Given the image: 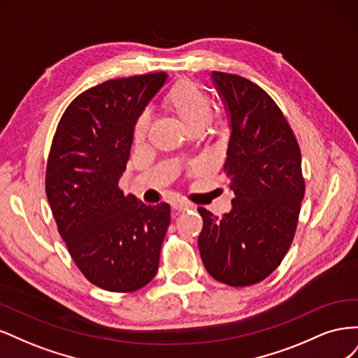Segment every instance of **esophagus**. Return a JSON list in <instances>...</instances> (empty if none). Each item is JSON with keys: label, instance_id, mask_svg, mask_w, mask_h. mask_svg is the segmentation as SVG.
I'll use <instances>...</instances> for the list:
<instances>
[{"label": "esophagus", "instance_id": "obj_1", "mask_svg": "<svg viewBox=\"0 0 358 358\" xmlns=\"http://www.w3.org/2000/svg\"><path fill=\"white\" fill-rule=\"evenodd\" d=\"M171 208H173V210H175V212H185V210L192 209L194 206L187 203V201H175V203L171 204Z\"/></svg>", "mask_w": 358, "mask_h": 358}]
</instances>
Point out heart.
<instances>
[{
    "mask_svg": "<svg viewBox=\"0 0 358 358\" xmlns=\"http://www.w3.org/2000/svg\"><path fill=\"white\" fill-rule=\"evenodd\" d=\"M167 109L185 125L189 133L201 131L212 113V103L197 83L180 80L173 85L164 96ZM150 129V115L148 110L140 113L133 127V138L136 143H143Z\"/></svg>",
    "mask_w": 358,
    "mask_h": 358,
    "instance_id": "heart-1",
    "label": "heart"
}]
</instances>
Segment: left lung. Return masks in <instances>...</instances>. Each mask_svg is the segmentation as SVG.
Instances as JSON below:
<instances>
[{
    "instance_id": "1",
    "label": "left lung",
    "mask_w": 358,
    "mask_h": 358,
    "mask_svg": "<svg viewBox=\"0 0 358 358\" xmlns=\"http://www.w3.org/2000/svg\"><path fill=\"white\" fill-rule=\"evenodd\" d=\"M212 78L231 117L225 175L233 208L221 218L199 208V249L209 275L230 287H249L273 273L294 239L305 197L301 154L294 131L263 88L241 76Z\"/></svg>"
}]
</instances>
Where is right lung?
Here are the masks:
<instances>
[{
  "mask_svg": "<svg viewBox=\"0 0 358 358\" xmlns=\"http://www.w3.org/2000/svg\"><path fill=\"white\" fill-rule=\"evenodd\" d=\"M164 71L110 79L62 113L46 167V196L74 264L91 284L131 292L154 279L170 206L124 196L133 127L166 82Z\"/></svg>",
  "mask_w": 358,
  "mask_h": 358,
  "instance_id": "obj_1",
  "label": "right lung"
}]
</instances>
